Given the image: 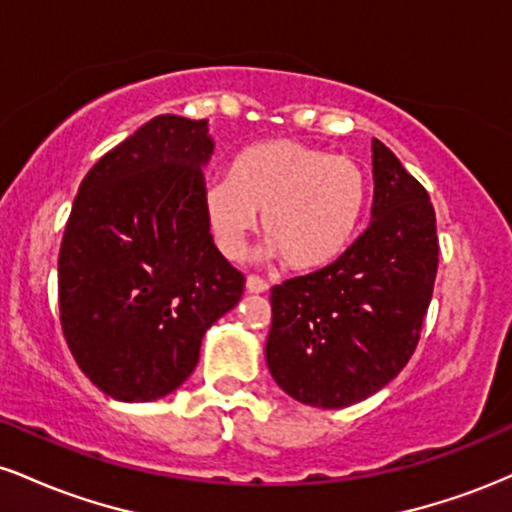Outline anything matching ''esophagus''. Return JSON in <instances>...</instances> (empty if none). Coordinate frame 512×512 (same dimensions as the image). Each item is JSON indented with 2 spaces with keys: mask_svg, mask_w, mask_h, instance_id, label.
<instances>
[{
  "mask_svg": "<svg viewBox=\"0 0 512 512\" xmlns=\"http://www.w3.org/2000/svg\"><path fill=\"white\" fill-rule=\"evenodd\" d=\"M245 289H248L250 293H264V291L269 289V284H267V281L262 279V276L250 274V276H248V281H245Z\"/></svg>",
  "mask_w": 512,
  "mask_h": 512,
  "instance_id": "obj_1",
  "label": "esophagus"
}]
</instances>
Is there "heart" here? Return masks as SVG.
<instances>
[{"label": "heart", "mask_w": 512, "mask_h": 512, "mask_svg": "<svg viewBox=\"0 0 512 512\" xmlns=\"http://www.w3.org/2000/svg\"><path fill=\"white\" fill-rule=\"evenodd\" d=\"M366 190V173L354 158L274 139L245 149L233 161L231 178L204 187V211L228 260H243L262 214L272 252L293 269H315L351 243Z\"/></svg>", "instance_id": "b5f03b06"}]
</instances>
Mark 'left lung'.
Returning <instances> with one entry per match:
<instances>
[{
    "label": "left lung",
    "mask_w": 512,
    "mask_h": 512,
    "mask_svg": "<svg viewBox=\"0 0 512 512\" xmlns=\"http://www.w3.org/2000/svg\"><path fill=\"white\" fill-rule=\"evenodd\" d=\"M373 221L337 260L274 286L267 366L298 402L342 409L397 378L419 344L438 272L436 211L373 139Z\"/></svg>",
    "instance_id": "1"
}]
</instances>
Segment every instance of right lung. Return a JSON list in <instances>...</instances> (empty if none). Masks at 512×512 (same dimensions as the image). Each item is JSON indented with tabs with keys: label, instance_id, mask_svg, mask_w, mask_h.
I'll return each mask as SVG.
<instances>
[{
	"label": "right lung",
	"instance_id": "add662e5",
	"mask_svg": "<svg viewBox=\"0 0 512 512\" xmlns=\"http://www.w3.org/2000/svg\"><path fill=\"white\" fill-rule=\"evenodd\" d=\"M207 120L158 115L81 180L64 228L57 296L64 339L98 390L151 402L190 378L204 332L236 308L245 274L204 211Z\"/></svg>",
	"mask_w": 512,
	"mask_h": 512
}]
</instances>
